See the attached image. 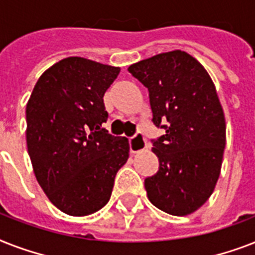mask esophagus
<instances>
[{
    "instance_id": "obj_1",
    "label": "esophagus",
    "mask_w": 255,
    "mask_h": 255,
    "mask_svg": "<svg viewBox=\"0 0 255 255\" xmlns=\"http://www.w3.org/2000/svg\"><path fill=\"white\" fill-rule=\"evenodd\" d=\"M129 147H131L132 153H139L147 149V141L144 139L141 133H136L133 137L129 139Z\"/></svg>"
}]
</instances>
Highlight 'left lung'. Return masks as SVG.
I'll return each mask as SVG.
<instances>
[{"label": "left lung", "mask_w": 255, "mask_h": 255, "mask_svg": "<svg viewBox=\"0 0 255 255\" xmlns=\"http://www.w3.org/2000/svg\"><path fill=\"white\" fill-rule=\"evenodd\" d=\"M128 71L149 91L157 173L145 178L149 201L172 216H188L212 196L221 172L226 123L212 78L190 54L173 50L143 59ZM168 121V126H161Z\"/></svg>", "instance_id": "obj_1"}]
</instances>
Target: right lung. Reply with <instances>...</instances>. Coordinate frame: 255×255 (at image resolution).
<instances>
[{"label":"right lung","instance_id":"obj_1","mask_svg":"<svg viewBox=\"0 0 255 255\" xmlns=\"http://www.w3.org/2000/svg\"><path fill=\"white\" fill-rule=\"evenodd\" d=\"M120 73L81 57L46 70L26 104V144L34 174L53 205L75 217L102 209L111 197L129 143L102 128L103 96Z\"/></svg>","mask_w":255,"mask_h":255}]
</instances>
